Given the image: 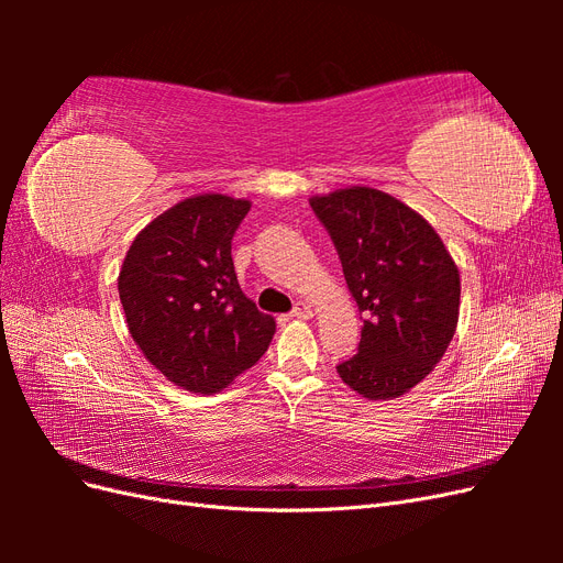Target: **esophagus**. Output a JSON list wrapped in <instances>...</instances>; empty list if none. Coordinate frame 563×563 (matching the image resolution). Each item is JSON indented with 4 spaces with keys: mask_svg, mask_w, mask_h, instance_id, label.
<instances>
[{
    "mask_svg": "<svg viewBox=\"0 0 563 563\" xmlns=\"http://www.w3.org/2000/svg\"><path fill=\"white\" fill-rule=\"evenodd\" d=\"M291 317L294 319H312L314 317V308H312V305H308V302H298L296 308H294V312H291Z\"/></svg>",
    "mask_w": 563,
    "mask_h": 563,
    "instance_id": "obj_1",
    "label": "esophagus"
}]
</instances>
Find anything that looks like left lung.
Masks as SVG:
<instances>
[{"instance_id":"obj_1","label":"left lung","mask_w":563,"mask_h":563,"mask_svg":"<svg viewBox=\"0 0 563 563\" xmlns=\"http://www.w3.org/2000/svg\"><path fill=\"white\" fill-rule=\"evenodd\" d=\"M364 314L360 352L338 366L371 401L397 399L430 376L460 314V272L434 228L401 199L368 185L310 197Z\"/></svg>"}]
</instances>
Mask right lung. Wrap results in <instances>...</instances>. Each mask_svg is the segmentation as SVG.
Returning a JSON list of instances; mask_svg holds the SVG:
<instances>
[{
  "label": "right lung",
  "mask_w": 563,
  "mask_h": 563,
  "mask_svg": "<svg viewBox=\"0 0 563 563\" xmlns=\"http://www.w3.org/2000/svg\"><path fill=\"white\" fill-rule=\"evenodd\" d=\"M249 199L192 195L147 223L126 251L117 288L145 360L192 395H216L261 360L275 317L244 296L232 236Z\"/></svg>",
  "instance_id": "right-lung-1"
}]
</instances>
